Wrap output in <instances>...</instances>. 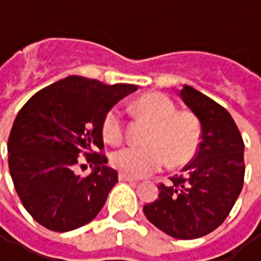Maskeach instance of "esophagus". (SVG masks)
<instances>
[{
	"label": "esophagus",
	"instance_id": "1",
	"mask_svg": "<svg viewBox=\"0 0 261 261\" xmlns=\"http://www.w3.org/2000/svg\"><path fill=\"white\" fill-rule=\"evenodd\" d=\"M119 180H121V181H138V179H136V177H131V176H128V175H124V173H120Z\"/></svg>",
	"mask_w": 261,
	"mask_h": 261
}]
</instances>
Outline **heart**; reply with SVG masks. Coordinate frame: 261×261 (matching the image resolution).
Returning a JSON list of instances; mask_svg holds the SVG:
<instances>
[{"label":"heart","mask_w":261,"mask_h":261,"mask_svg":"<svg viewBox=\"0 0 261 261\" xmlns=\"http://www.w3.org/2000/svg\"><path fill=\"white\" fill-rule=\"evenodd\" d=\"M137 113L151 123L145 147H125L112 153L110 164L121 173L141 177L170 166L186 164L196 153L200 142L198 120L190 113L176 112L173 100L164 93H148L134 105ZM102 134L109 144H120L124 136L123 113L117 108L109 110L102 124Z\"/></svg>","instance_id":"b5f03b06"}]
</instances>
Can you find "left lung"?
Returning <instances> with one entry per match:
<instances>
[{
	"label": "left lung",
	"mask_w": 261,
	"mask_h": 261,
	"mask_svg": "<svg viewBox=\"0 0 261 261\" xmlns=\"http://www.w3.org/2000/svg\"><path fill=\"white\" fill-rule=\"evenodd\" d=\"M181 100L201 124V142L181 175L159 185V196L144 205L148 221L176 239H197L217 229L241 194L245 144L238 125L221 105L183 85Z\"/></svg>",
	"instance_id": "8db88e82"
}]
</instances>
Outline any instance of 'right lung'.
Returning a JSON list of instances; mask_svg holds the SVG:
<instances>
[{"mask_svg": "<svg viewBox=\"0 0 261 261\" xmlns=\"http://www.w3.org/2000/svg\"><path fill=\"white\" fill-rule=\"evenodd\" d=\"M137 89L71 75L39 91L20 109L8 138L9 173L36 222L68 232L99 214L119 179L108 158L93 149H103L106 113ZM81 153L94 166L85 178L74 173Z\"/></svg>", "mask_w": 261, "mask_h": 261, "instance_id": "1", "label": "right lung"}]
</instances>
